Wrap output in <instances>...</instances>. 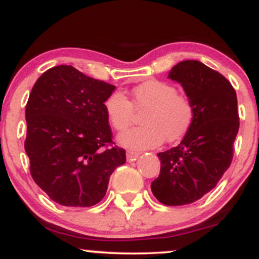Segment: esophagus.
I'll use <instances>...</instances> for the list:
<instances>
[{
    "instance_id": "esophagus-1",
    "label": "esophagus",
    "mask_w": 259,
    "mask_h": 259,
    "mask_svg": "<svg viewBox=\"0 0 259 259\" xmlns=\"http://www.w3.org/2000/svg\"><path fill=\"white\" fill-rule=\"evenodd\" d=\"M139 156H140V152H138V151H132V150L126 151V159L129 160V162L136 160V159H138Z\"/></svg>"
}]
</instances>
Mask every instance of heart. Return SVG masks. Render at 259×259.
<instances>
[{
	"mask_svg": "<svg viewBox=\"0 0 259 259\" xmlns=\"http://www.w3.org/2000/svg\"><path fill=\"white\" fill-rule=\"evenodd\" d=\"M133 103L121 91L107 97L106 117L113 129L123 132L134 119L136 111H145L141 117L144 125L133 127L118 136L121 146L145 150L179 141L186 135L195 119V106L185 95L178 94L177 88L159 80H150L133 90Z\"/></svg>",
	"mask_w": 259,
	"mask_h": 259,
	"instance_id": "heart-1",
	"label": "heart"
}]
</instances>
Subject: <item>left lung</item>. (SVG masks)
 Masks as SVG:
<instances>
[{"label":"left lung","mask_w":259,"mask_h":259,"mask_svg":"<svg viewBox=\"0 0 259 259\" xmlns=\"http://www.w3.org/2000/svg\"><path fill=\"white\" fill-rule=\"evenodd\" d=\"M168 78L180 82L192 101L195 119L177 147L157 154L160 171L151 190L165 206H184L214 189L230 167L239 111L230 81L201 62H180Z\"/></svg>","instance_id":"8db88e82"}]
</instances>
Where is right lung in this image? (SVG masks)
I'll return each mask as SVG.
<instances>
[{
    "mask_svg": "<svg viewBox=\"0 0 259 259\" xmlns=\"http://www.w3.org/2000/svg\"><path fill=\"white\" fill-rule=\"evenodd\" d=\"M115 86L72 65L46 70L25 108V152L32 179L62 206L91 207L126 160L115 146L103 103Z\"/></svg>",
    "mask_w": 259,
    "mask_h": 259,
    "instance_id": "obj_1",
    "label": "right lung"
}]
</instances>
